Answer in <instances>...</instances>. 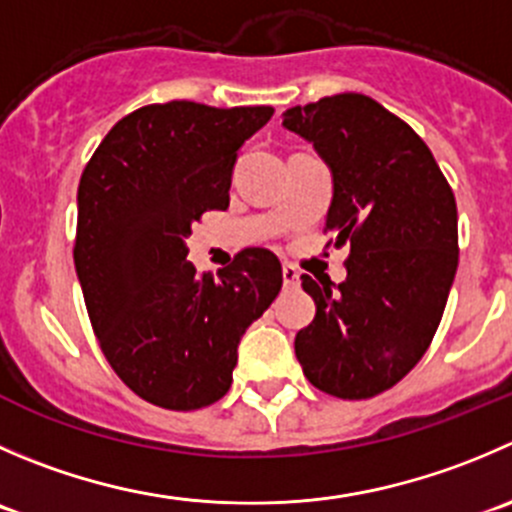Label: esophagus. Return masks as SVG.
<instances>
[{
	"label": "esophagus",
	"instance_id": "1",
	"mask_svg": "<svg viewBox=\"0 0 512 512\" xmlns=\"http://www.w3.org/2000/svg\"><path fill=\"white\" fill-rule=\"evenodd\" d=\"M282 285L285 287L300 285V272H297L292 265H282Z\"/></svg>",
	"mask_w": 512,
	"mask_h": 512
}]
</instances>
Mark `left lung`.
Here are the masks:
<instances>
[{
  "label": "left lung",
  "mask_w": 512,
  "mask_h": 512,
  "mask_svg": "<svg viewBox=\"0 0 512 512\" xmlns=\"http://www.w3.org/2000/svg\"><path fill=\"white\" fill-rule=\"evenodd\" d=\"M282 124L330 165L325 232L350 245L345 282L302 275L317 312L295 355L322 393L375 398L418 365L440 325L458 270L455 195L418 132L365 94L292 107Z\"/></svg>",
  "instance_id": "8db88e82"
}]
</instances>
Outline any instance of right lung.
<instances>
[{
	"mask_svg": "<svg viewBox=\"0 0 512 512\" xmlns=\"http://www.w3.org/2000/svg\"><path fill=\"white\" fill-rule=\"evenodd\" d=\"M272 112L147 104L84 167L74 237L84 305L112 370L147 403L200 410L225 398L240 337L280 292L272 252H237L212 277L185 247L192 222L230 205L237 152Z\"/></svg>",
	"mask_w": 512,
	"mask_h": 512,
	"instance_id": "1",
	"label": "right lung"
}]
</instances>
